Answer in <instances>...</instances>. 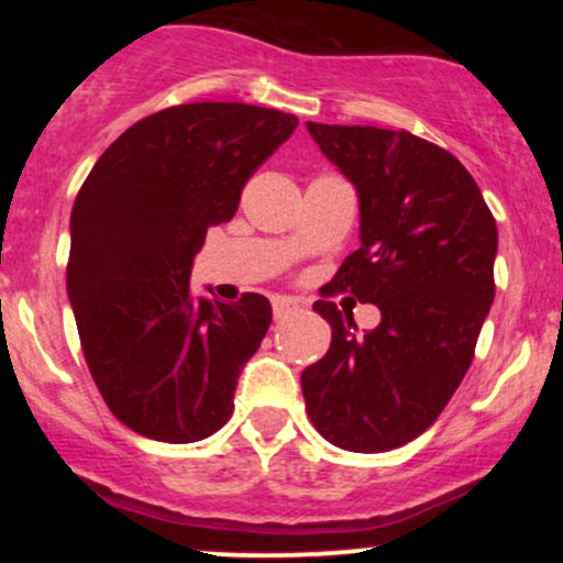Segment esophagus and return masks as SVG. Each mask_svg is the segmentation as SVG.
<instances>
[{
    "instance_id": "34e87169",
    "label": "esophagus",
    "mask_w": 563,
    "mask_h": 563,
    "mask_svg": "<svg viewBox=\"0 0 563 563\" xmlns=\"http://www.w3.org/2000/svg\"><path fill=\"white\" fill-rule=\"evenodd\" d=\"M299 309H301V303L296 299H290V296H275V299H273L275 320H286L288 314L299 312Z\"/></svg>"
}]
</instances>
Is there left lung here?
I'll return each instance as SVG.
<instances>
[{
    "label": "left lung",
    "mask_w": 563,
    "mask_h": 563,
    "mask_svg": "<svg viewBox=\"0 0 563 563\" xmlns=\"http://www.w3.org/2000/svg\"><path fill=\"white\" fill-rule=\"evenodd\" d=\"M307 129L360 200V249L331 290L376 303L380 322L360 335L333 301L314 303L333 339L301 373L303 402L335 448H402L437 421L474 360L495 299V219L444 147L378 126Z\"/></svg>",
    "instance_id": "8db88e82"
}]
</instances>
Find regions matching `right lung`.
<instances>
[{
    "instance_id": "add662e5",
    "label": "right lung",
    "mask_w": 563,
    "mask_h": 563,
    "mask_svg": "<svg viewBox=\"0 0 563 563\" xmlns=\"http://www.w3.org/2000/svg\"><path fill=\"white\" fill-rule=\"evenodd\" d=\"M299 119L245 102H190L129 126L97 158L70 211L68 299L89 373L121 423L198 442L232 416L238 376L273 307L190 294L209 228L230 222L249 177Z\"/></svg>"
}]
</instances>
